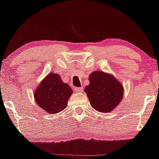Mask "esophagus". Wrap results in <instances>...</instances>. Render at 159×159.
<instances>
[{
	"label": "esophagus",
	"mask_w": 159,
	"mask_h": 159,
	"mask_svg": "<svg viewBox=\"0 0 159 159\" xmlns=\"http://www.w3.org/2000/svg\"><path fill=\"white\" fill-rule=\"evenodd\" d=\"M74 90H75V91H76V92L81 93V92H82V91H83L84 88L82 87H75Z\"/></svg>",
	"instance_id": "34e87169"
}]
</instances>
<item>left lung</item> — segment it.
<instances>
[{
	"instance_id": "left-lung-1",
	"label": "left lung",
	"mask_w": 159,
	"mask_h": 159,
	"mask_svg": "<svg viewBox=\"0 0 159 159\" xmlns=\"http://www.w3.org/2000/svg\"><path fill=\"white\" fill-rule=\"evenodd\" d=\"M89 81L90 84L86 86L84 91L95 110L108 113L123 99V87L113 75L96 71L90 75Z\"/></svg>"
}]
</instances>
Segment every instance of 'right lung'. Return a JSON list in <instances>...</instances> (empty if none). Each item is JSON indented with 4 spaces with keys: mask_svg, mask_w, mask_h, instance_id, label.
<instances>
[{
    "mask_svg": "<svg viewBox=\"0 0 159 159\" xmlns=\"http://www.w3.org/2000/svg\"><path fill=\"white\" fill-rule=\"evenodd\" d=\"M72 93L71 87L62 81L61 76L51 72L37 87L34 98L41 108L53 114L64 110Z\"/></svg>",
    "mask_w": 159,
    "mask_h": 159,
    "instance_id": "1",
    "label": "right lung"
}]
</instances>
